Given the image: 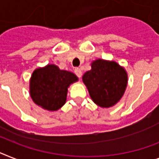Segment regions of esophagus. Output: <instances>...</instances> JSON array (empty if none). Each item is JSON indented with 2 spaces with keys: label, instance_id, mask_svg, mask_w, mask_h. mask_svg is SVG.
<instances>
[{
  "label": "esophagus",
  "instance_id": "34e87169",
  "mask_svg": "<svg viewBox=\"0 0 159 159\" xmlns=\"http://www.w3.org/2000/svg\"><path fill=\"white\" fill-rule=\"evenodd\" d=\"M75 74L79 78H80L81 75H82V70H81L80 68H75Z\"/></svg>",
  "mask_w": 159,
  "mask_h": 159
}]
</instances>
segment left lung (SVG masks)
<instances>
[{
    "instance_id": "1",
    "label": "left lung",
    "mask_w": 159,
    "mask_h": 159,
    "mask_svg": "<svg viewBox=\"0 0 159 159\" xmlns=\"http://www.w3.org/2000/svg\"><path fill=\"white\" fill-rule=\"evenodd\" d=\"M90 97L98 106L111 107L124 95L128 75L124 68L115 61L98 59L92 63V69L83 75Z\"/></svg>"
}]
</instances>
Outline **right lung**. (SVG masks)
I'll use <instances>...</instances> for the list:
<instances>
[{
  "label": "right lung",
  "instance_id": "add662e5",
  "mask_svg": "<svg viewBox=\"0 0 159 159\" xmlns=\"http://www.w3.org/2000/svg\"><path fill=\"white\" fill-rule=\"evenodd\" d=\"M77 80V76L71 72L48 65L32 73L30 94L35 104L43 109L57 111L65 104L69 85Z\"/></svg>",
  "mask_w": 159,
  "mask_h": 159
}]
</instances>
